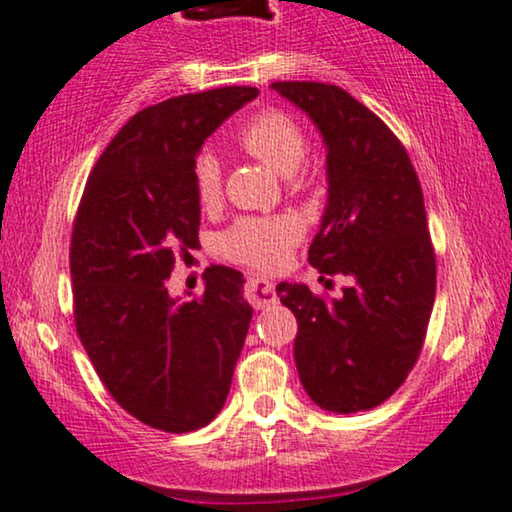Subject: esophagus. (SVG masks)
I'll return each mask as SVG.
<instances>
[{
	"label": "esophagus",
	"instance_id": "1",
	"mask_svg": "<svg viewBox=\"0 0 512 512\" xmlns=\"http://www.w3.org/2000/svg\"><path fill=\"white\" fill-rule=\"evenodd\" d=\"M248 300L255 309H264L267 304L276 302V288L269 278H250L248 281Z\"/></svg>",
	"mask_w": 512,
	"mask_h": 512
}]
</instances>
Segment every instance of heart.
I'll use <instances>...</instances> for the list:
<instances>
[{"mask_svg": "<svg viewBox=\"0 0 512 512\" xmlns=\"http://www.w3.org/2000/svg\"><path fill=\"white\" fill-rule=\"evenodd\" d=\"M238 144L281 177H293L304 160L302 129L281 111L255 115L238 132ZM193 184L203 208H215L222 200V165L212 151H203L193 160ZM300 238V219L290 215L243 217L219 236V250L231 262L245 267L276 269L288 260L290 248Z\"/></svg>", "mask_w": 512, "mask_h": 512, "instance_id": "obj_1", "label": "heart"}]
</instances>
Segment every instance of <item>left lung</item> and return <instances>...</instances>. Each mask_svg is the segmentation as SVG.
Returning a JSON list of instances; mask_svg holds the SVG:
<instances>
[{"instance_id": "obj_1", "label": "left lung", "mask_w": 512, "mask_h": 512, "mask_svg": "<svg viewBox=\"0 0 512 512\" xmlns=\"http://www.w3.org/2000/svg\"><path fill=\"white\" fill-rule=\"evenodd\" d=\"M271 89L314 122L326 146L328 198L309 264L352 281L331 302L304 283L276 286L297 319L300 383L323 411H368L406 380L435 304L420 181L390 127L345 89L323 82Z\"/></svg>"}]
</instances>
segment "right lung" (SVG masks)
Listing matches in <instances>:
<instances>
[{"label": "right lung", "instance_id": "obj_1", "mask_svg": "<svg viewBox=\"0 0 512 512\" xmlns=\"http://www.w3.org/2000/svg\"><path fill=\"white\" fill-rule=\"evenodd\" d=\"M257 94L222 87L139 111L101 153L77 210V335L113 399L155 430L179 435L217 418L248 335L241 271L208 269L196 300L172 297L165 281L177 250L198 245L193 160Z\"/></svg>", "mask_w": 512, "mask_h": 512}]
</instances>
